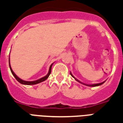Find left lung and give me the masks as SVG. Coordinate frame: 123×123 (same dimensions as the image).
I'll use <instances>...</instances> for the list:
<instances>
[{
  "label": "left lung",
  "instance_id": "8db88e82",
  "mask_svg": "<svg viewBox=\"0 0 123 123\" xmlns=\"http://www.w3.org/2000/svg\"><path fill=\"white\" fill-rule=\"evenodd\" d=\"M70 75H71V77H73V78H74V79H75V80H76L77 81V82H80V83H81V84H84V85H85V86H89V87H96V86H101V84H103V83H105V81H104V82H101V83H99V84H91V85H90V84H84V83H82V82H81L80 81H79V80H77V79H76V78H75V77H74V76H73V75H72V74H71V72H70Z\"/></svg>",
  "mask_w": 123,
  "mask_h": 123
}]
</instances>
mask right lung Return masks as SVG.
Wrapping results in <instances>:
<instances>
[{"instance_id": "right-lung-1", "label": "right lung", "mask_w": 123, "mask_h": 123, "mask_svg": "<svg viewBox=\"0 0 123 123\" xmlns=\"http://www.w3.org/2000/svg\"><path fill=\"white\" fill-rule=\"evenodd\" d=\"M53 64L54 63H52V64L50 65V68H49V71H48V73L46 76H44V77H42V78H41V79H38V80L35 81H25V80H22V79H20V78H19V77H18V76H17V75L14 73V71H12V68H11V67L10 61H9V68H10L11 71L12 75H13V76L14 77V78L16 79V80L20 82V84H24V85H34V84H39V83H41V82H43V81L46 80V79L48 78V77H49V75H50V73H51V69H52V65H53Z\"/></svg>"}]
</instances>
